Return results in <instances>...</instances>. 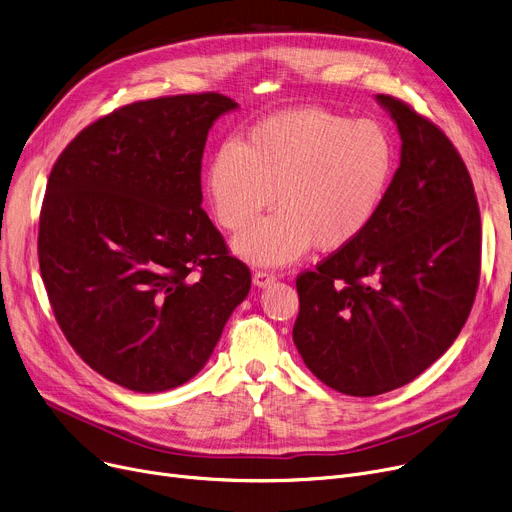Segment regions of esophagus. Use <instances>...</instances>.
Listing matches in <instances>:
<instances>
[{
  "label": "esophagus",
  "instance_id": "1",
  "mask_svg": "<svg viewBox=\"0 0 512 512\" xmlns=\"http://www.w3.org/2000/svg\"><path fill=\"white\" fill-rule=\"evenodd\" d=\"M274 282H276V276L270 274V272H255L253 274V284L257 288H267V286H272Z\"/></svg>",
  "mask_w": 512,
  "mask_h": 512
}]
</instances>
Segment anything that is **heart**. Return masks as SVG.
<instances>
[{"label": "heart", "mask_w": 512, "mask_h": 512, "mask_svg": "<svg viewBox=\"0 0 512 512\" xmlns=\"http://www.w3.org/2000/svg\"><path fill=\"white\" fill-rule=\"evenodd\" d=\"M396 168L390 132L326 110H290L213 153L205 188L218 224L238 232L273 202L279 209L238 234L232 251L253 265H286L313 245L334 253L378 215Z\"/></svg>", "instance_id": "heart-1"}]
</instances>
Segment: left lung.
<instances>
[{"instance_id":"obj_1","label":"left lung","mask_w":512,"mask_h":512,"mask_svg":"<svg viewBox=\"0 0 512 512\" xmlns=\"http://www.w3.org/2000/svg\"><path fill=\"white\" fill-rule=\"evenodd\" d=\"M400 134V164L371 226L297 278L292 340L317 380L378 396L438 361L469 317L481 222L471 176L446 134L375 95Z\"/></svg>"}]
</instances>
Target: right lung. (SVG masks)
<instances>
[{"mask_svg":"<svg viewBox=\"0 0 512 512\" xmlns=\"http://www.w3.org/2000/svg\"><path fill=\"white\" fill-rule=\"evenodd\" d=\"M218 93L139 101L87 126L47 182L39 265L58 324L89 367L143 394L205 367L251 272L201 209Z\"/></svg>","mask_w":512,"mask_h":512,"instance_id":"add662e5","label":"right lung"}]
</instances>
